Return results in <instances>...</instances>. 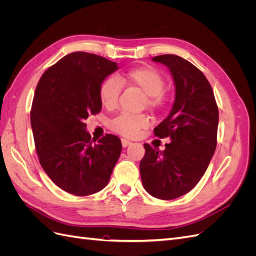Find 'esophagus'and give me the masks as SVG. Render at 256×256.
Returning a JSON list of instances; mask_svg holds the SVG:
<instances>
[{"mask_svg":"<svg viewBox=\"0 0 256 256\" xmlns=\"http://www.w3.org/2000/svg\"><path fill=\"white\" fill-rule=\"evenodd\" d=\"M131 143H132V142L129 141V140H127V138H122V146H124V147H127V146H128V145H130Z\"/></svg>","mask_w":256,"mask_h":256,"instance_id":"obj_1","label":"esophagus"}]
</instances>
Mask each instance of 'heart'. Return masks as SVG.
I'll use <instances>...</instances> for the list:
<instances>
[{"instance_id":"heart-1","label":"heart","mask_w":256,"mask_h":256,"mask_svg":"<svg viewBox=\"0 0 256 256\" xmlns=\"http://www.w3.org/2000/svg\"><path fill=\"white\" fill-rule=\"evenodd\" d=\"M122 84L136 88L144 92L146 95L144 104L152 111L160 110L166 102L162 92L166 84L164 76L150 66H140L124 72L120 76V80L110 76L100 84V102L108 109H113L118 106ZM148 124L150 118L146 114L122 113L111 122V128L124 136H134L148 126Z\"/></svg>"}]
</instances>
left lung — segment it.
Segmentation results:
<instances>
[{
	"instance_id": "obj_1",
	"label": "left lung",
	"mask_w": 256,
	"mask_h": 256,
	"mask_svg": "<svg viewBox=\"0 0 256 256\" xmlns=\"http://www.w3.org/2000/svg\"><path fill=\"white\" fill-rule=\"evenodd\" d=\"M152 60L164 64L175 83L172 110L154 129L156 136L172 141L164 152L145 143L140 172L150 196L173 200L194 188L207 170L216 146L219 111L212 85L190 62L173 54Z\"/></svg>"
}]
</instances>
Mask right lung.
Returning <instances> with one entry per match:
<instances>
[{
	"label": "right lung",
	"mask_w": 256,
	"mask_h": 256,
	"mask_svg": "<svg viewBox=\"0 0 256 256\" xmlns=\"http://www.w3.org/2000/svg\"><path fill=\"white\" fill-rule=\"evenodd\" d=\"M118 64L88 52H72L44 72L30 109L38 160L58 187L84 196L104 189L122 152L118 136L94 140L84 120L98 114L100 84Z\"/></svg>",
	"instance_id": "obj_1"
}]
</instances>
